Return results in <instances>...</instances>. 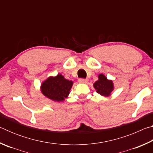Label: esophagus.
Masks as SVG:
<instances>
[{
    "label": "esophagus",
    "instance_id": "1",
    "mask_svg": "<svg viewBox=\"0 0 153 153\" xmlns=\"http://www.w3.org/2000/svg\"><path fill=\"white\" fill-rule=\"evenodd\" d=\"M78 82L79 83H86L87 82V79H83V78H79L78 79Z\"/></svg>",
    "mask_w": 153,
    "mask_h": 153
}]
</instances>
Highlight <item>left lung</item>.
Segmentation results:
<instances>
[{
    "instance_id": "1",
    "label": "left lung",
    "mask_w": 153,
    "mask_h": 153,
    "mask_svg": "<svg viewBox=\"0 0 153 153\" xmlns=\"http://www.w3.org/2000/svg\"><path fill=\"white\" fill-rule=\"evenodd\" d=\"M93 86L97 90V93L104 97L109 96L114 88L113 82L111 80L107 79V77L102 74L98 76V79Z\"/></svg>"
}]
</instances>
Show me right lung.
I'll return each instance as SVG.
<instances>
[{
	"label": "right lung",
	"instance_id": "obj_1",
	"mask_svg": "<svg viewBox=\"0 0 153 153\" xmlns=\"http://www.w3.org/2000/svg\"><path fill=\"white\" fill-rule=\"evenodd\" d=\"M73 82L69 81L58 74L55 77H49L41 85L42 94L54 101H63L69 94Z\"/></svg>",
	"mask_w": 153,
	"mask_h": 153
}]
</instances>
